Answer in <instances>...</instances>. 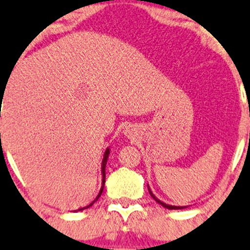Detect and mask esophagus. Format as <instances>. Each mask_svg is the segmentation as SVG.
<instances>
[{"mask_svg": "<svg viewBox=\"0 0 250 250\" xmlns=\"http://www.w3.org/2000/svg\"><path fill=\"white\" fill-rule=\"evenodd\" d=\"M125 134H129V132H127V130H125Z\"/></svg>", "mask_w": 250, "mask_h": 250, "instance_id": "34e87169", "label": "esophagus"}]
</instances>
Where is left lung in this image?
Instances as JSON below:
<instances>
[{
    "mask_svg": "<svg viewBox=\"0 0 250 250\" xmlns=\"http://www.w3.org/2000/svg\"><path fill=\"white\" fill-rule=\"evenodd\" d=\"M148 188V186H147ZM148 192H150V195H151V197L153 198V200L156 201V202H157L158 204H161V206L162 207H165V208H167V209H184V208H186V207H178V206H169V204H166L165 202H162V201H160L158 200L157 197H156L155 195H153L152 193V191L150 190V188H148Z\"/></svg>",
    "mask_w": 250,
    "mask_h": 250,
    "instance_id": "obj_1",
    "label": "left lung"
}]
</instances>
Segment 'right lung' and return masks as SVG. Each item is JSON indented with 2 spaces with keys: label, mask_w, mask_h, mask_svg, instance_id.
Segmentation results:
<instances>
[{
  "label": "right lung",
  "mask_w": 250,
  "mask_h": 250,
  "mask_svg": "<svg viewBox=\"0 0 250 250\" xmlns=\"http://www.w3.org/2000/svg\"><path fill=\"white\" fill-rule=\"evenodd\" d=\"M1 98H2V95H1ZM109 155H110V148L107 147V148H106V151H105V153H104V158H103V162H102V174H103V181H102V188H100L99 193H98V196H97V197H95V200L93 201L92 203H90V204H88V206H85V207H83V208H80V209H78V210H83V209H87V208H89L90 206H93V203H94V202H97V201H98V198H99V197H100V195H102L103 190H104V185H105V167H106V162H107V158H109Z\"/></svg>",
  "instance_id": "add662e5"
}]
</instances>
